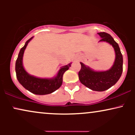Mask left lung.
Returning a JSON list of instances; mask_svg holds the SVG:
<instances>
[{"label":"left lung","mask_w":135,"mask_h":135,"mask_svg":"<svg viewBox=\"0 0 135 135\" xmlns=\"http://www.w3.org/2000/svg\"><path fill=\"white\" fill-rule=\"evenodd\" d=\"M98 34L102 38L99 42H107L114 48L115 54L114 64L107 70L96 71L80 62L81 69L79 72V78L80 83L91 90L103 91L115 84L120 79L122 73L123 58L118 44L110 34L105 32Z\"/></svg>","instance_id":"left-lung-1"}]
</instances>
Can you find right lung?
Returning <instances> with one entry per match:
<instances>
[{"instance_id": "obj_1", "label": "right lung", "mask_w": 135, "mask_h": 135, "mask_svg": "<svg viewBox=\"0 0 135 135\" xmlns=\"http://www.w3.org/2000/svg\"><path fill=\"white\" fill-rule=\"evenodd\" d=\"M33 37H32L26 42L18 54L15 65L17 79L26 89L33 94L44 95L52 93L61 86L63 74L71 66L72 63L61 66L56 75L52 78H40L29 74L23 66V57L28 44Z\"/></svg>"}]
</instances>
